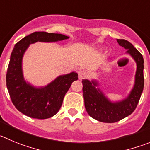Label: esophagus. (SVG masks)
Returning <instances> with one entry per match:
<instances>
[{
    "instance_id": "obj_1",
    "label": "esophagus",
    "mask_w": 150,
    "mask_h": 150,
    "mask_svg": "<svg viewBox=\"0 0 150 150\" xmlns=\"http://www.w3.org/2000/svg\"><path fill=\"white\" fill-rule=\"evenodd\" d=\"M88 76V74L86 71L84 70H79L78 71V78L79 79H83V78H86Z\"/></svg>"
}]
</instances>
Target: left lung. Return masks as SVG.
<instances>
[{
  "label": "left lung",
  "instance_id": "1",
  "mask_svg": "<svg viewBox=\"0 0 150 150\" xmlns=\"http://www.w3.org/2000/svg\"><path fill=\"white\" fill-rule=\"evenodd\" d=\"M121 47L127 50L137 65L135 75V83L129 94L123 100L111 101L101 91L99 83L96 80H82L84 105L89 116L104 123H115L132 114L136 108L142 94L144 79V58L132 43L124 39H117Z\"/></svg>",
  "mask_w": 150,
  "mask_h": 150
}]
</instances>
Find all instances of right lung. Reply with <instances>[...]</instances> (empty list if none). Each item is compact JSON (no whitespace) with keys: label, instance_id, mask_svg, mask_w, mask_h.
I'll use <instances>...</instances> for the list:
<instances>
[{"label":"right lung","instance_id":"right-lung-1","mask_svg":"<svg viewBox=\"0 0 150 150\" xmlns=\"http://www.w3.org/2000/svg\"><path fill=\"white\" fill-rule=\"evenodd\" d=\"M68 38V36L62 34L35 32L15 44L7 69L6 86L11 100L18 111L38 119H47L59 111L66 93L72 82L78 80V73L72 72L59 75L47 86L36 87L24 79L22 61L30 44L36 42L52 43Z\"/></svg>","mask_w":150,"mask_h":150}]
</instances>
